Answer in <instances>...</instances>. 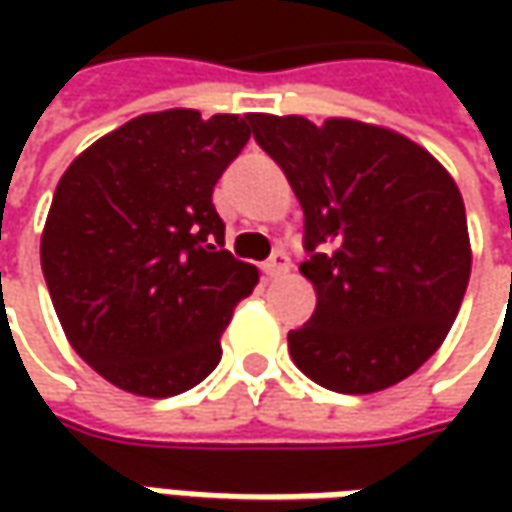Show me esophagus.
Here are the masks:
<instances>
[{
    "label": "esophagus",
    "instance_id": "1",
    "mask_svg": "<svg viewBox=\"0 0 512 512\" xmlns=\"http://www.w3.org/2000/svg\"><path fill=\"white\" fill-rule=\"evenodd\" d=\"M276 256H285V253H282V250H279V247H273V250H270V256H267V259H276Z\"/></svg>",
    "mask_w": 512,
    "mask_h": 512
}]
</instances>
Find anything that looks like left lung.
I'll return each instance as SVG.
<instances>
[{"instance_id": "obj_1", "label": "left lung", "mask_w": 512, "mask_h": 512, "mask_svg": "<svg viewBox=\"0 0 512 512\" xmlns=\"http://www.w3.org/2000/svg\"><path fill=\"white\" fill-rule=\"evenodd\" d=\"M253 116L165 110L93 142L59 179L42 273L70 347L133 396H179L216 370L259 270L225 245L213 187Z\"/></svg>"}]
</instances>
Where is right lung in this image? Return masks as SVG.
<instances>
[{
    "mask_svg": "<svg viewBox=\"0 0 512 512\" xmlns=\"http://www.w3.org/2000/svg\"><path fill=\"white\" fill-rule=\"evenodd\" d=\"M259 145L305 210L316 310L287 333L293 362L336 393L399 384L462 307L473 256L459 187L402 133L350 119L285 116Z\"/></svg>",
    "mask_w": 512,
    "mask_h": 512,
    "instance_id": "right-lung-1",
    "label": "right lung"
}]
</instances>
